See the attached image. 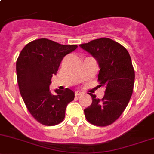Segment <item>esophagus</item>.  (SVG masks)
I'll use <instances>...</instances> for the list:
<instances>
[{"label": "esophagus", "mask_w": 154, "mask_h": 154, "mask_svg": "<svg viewBox=\"0 0 154 154\" xmlns=\"http://www.w3.org/2000/svg\"><path fill=\"white\" fill-rule=\"evenodd\" d=\"M82 93H83V92H82L81 91H76V92H75V95H76V96H78V95H81Z\"/></svg>", "instance_id": "1"}]
</instances>
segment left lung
I'll list each match as a JSON object with an SVG mask.
<instances>
[{
  "mask_svg": "<svg viewBox=\"0 0 154 154\" xmlns=\"http://www.w3.org/2000/svg\"><path fill=\"white\" fill-rule=\"evenodd\" d=\"M80 47L97 60L100 68L98 81L105 87L101 99L89 93L92 102L84 110L85 117L95 126H108L120 117L132 95L135 71L131 57L124 47L107 37Z\"/></svg>",
  "mask_w": 154,
  "mask_h": 154,
  "instance_id": "1",
  "label": "left lung"
}]
</instances>
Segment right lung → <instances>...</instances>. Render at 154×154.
I'll return each mask as SVG.
<instances>
[{"mask_svg":"<svg viewBox=\"0 0 154 154\" xmlns=\"http://www.w3.org/2000/svg\"><path fill=\"white\" fill-rule=\"evenodd\" d=\"M77 48V45H63L41 38L28 43L18 57L16 75L20 94L28 111L41 124L60 123L67 105L74 100V91L56 89L57 94L53 95L50 85L63 58Z\"/></svg>","mask_w":154,"mask_h":154,"instance_id":"obj_1","label":"right lung"}]
</instances>
